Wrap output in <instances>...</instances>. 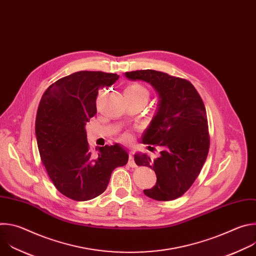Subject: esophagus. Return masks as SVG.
Returning a JSON list of instances; mask_svg holds the SVG:
<instances>
[{
  "mask_svg": "<svg viewBox=\"0 0 256 256\" xmlns=\"http://www.w3.org/2000/svg\"><path fill=\"white\" fill-rule=\"evenodd\" d=\"M128 165L132 168L136 167V164L134 163V154L132 152H130V158H128Z\"/></svg>",
  "mask_w": 256,
  "mask_h": 256,
  "instance_id": "obj_1",
  "label": "esophagus"
}]
</instances>
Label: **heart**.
Returning <instances> with one entry per match:
<instances>
[{
  "label": "heart",
  "mask_w": 256,
  "mask_h": 256,
  "mask_svg": "<svg viewBox=\"0 0 256 256\" xmlns=\"http://www.w3.org/2000/svg\"><path fill=\"white\" fill-rule=\"evenodd\" d=\"M124 94L126 95H130V96H132V97H138V98H146L148 100L149 98V93H148V90L146 89L144 86H142L140 84L138 83H134L132 85H130L126 91H124ZM124 140H128L130 138V136L128 134H126L124 136Z\"/></svg>",
  "instance_id": "b5f03b06"
}]
</instances>
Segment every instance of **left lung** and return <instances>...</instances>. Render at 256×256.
I'll list each match as a JSON object with an SVG mask.
<instances>
[{
	"instance_id": "8db88e82",
	"label": "left lung",
	"mask_w": 256,
	"mask_h": 256,
	"mask_svg": "<svg viewBox=\"0 0 256 256\" xmlns=\"http://www.w3.org/2000/svg\"><path fill=\"white\" fill-rule=\"evenodd\" d=\"M126 77L150 83L160 98L158 112L142 136L150 151L160 147V157L134 155L138 166L150 167L157 176L156 186L144 194L162 202L178 198L198 178L210 149L202 99L190 81L163 72L138 70L126 72Z\"/></svg>"
}]
</instances>
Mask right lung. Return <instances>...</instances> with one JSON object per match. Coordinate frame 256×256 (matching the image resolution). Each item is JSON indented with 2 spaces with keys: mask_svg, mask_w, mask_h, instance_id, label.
Returning <instances> with one entry per match:
<instances>
[{
  "mask_svg": "<svg viewBox=\"0 0 256 256\" xmlns=\"http://www.w3.org/2000/svg\"><path fill=\"white\" fill-rule=\"evenodd\" d=\"M118 78L100 70L76 72L52 83L40 102L35 134L40 159L56 188L72 200L85 202L103 194L112 171L128 161L118 144L96 148L95 153L85 130L97 112L98 90Z\"/></svg>",
  "mask_w": 256,
  "mask_h": 256,
  "instance_id": "add662e5",
  "label": "right lung"
}]
</instances>
